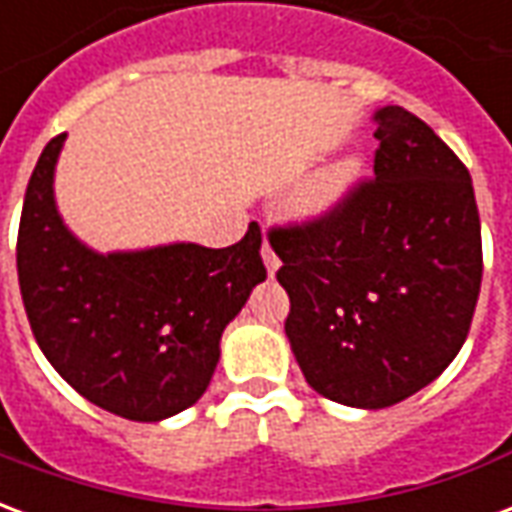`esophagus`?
Wrapping results in <instances>:
<instances>
[{"mask_svg": "<svg viewBox=\"0 0 512 512\" xmlns=\"http://www.w3.org/2000/svg\"><path fill=\"white\" fill-rule=\"evenodd\" d=\"M263 263H266V268H268V277H274L279 268V257H277V252L271 249V244H268V241L263 244Z\"/></svg>", "mask_w": 512, "mask_h": 512, "instance_id": "esophagus-1", "label": "esophagus"}]
</instances>
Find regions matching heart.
Returning a JSON list of instances; mask_svg holds the SVG:
<instances>
[{"label": "heart", "mask_w": 512, "mask_h": 512, "mask_svg": "<svg viewBox=\"0 0 512 512\" xmlns=\"http://www.w3.org/2000/svg\"><path fill=\"white\" fill-rule=\"evenodd\" d=\"M356 164H340L332 172H326L321 180L312 183V189L304 194L301 208L307 213H326L332 211L337 202L345 200V194L354 189Z\"/></svg>", "instance_id": "heart-1"}]
</instances>
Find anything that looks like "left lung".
<instances>
[{
  "label": "left lung",
  "mask_w": 512,
  "mask_h": 512,
  "mask_svg": "<svg viewBox=\"0 0 512 512\" xmlns=\"http://www.w3.org/2000/svg\"><path fill=\"white\" fill-rule=\"evenodd\" d=\"M373 178L332 211L271 227L290 348L318 395L386 408L461 351L483 282L469 169L403 106L376 112Z\"/></svg>",
  "instance_id": "8db88e82"
}]
</instances>
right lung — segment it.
<instances>
[{
  "label": "right lung",
  "instance_id": "right-lung-1",
  "mask_svg": "<svg viewBox=\"0 0 512 512\" xmlns=\"http://www.w3.org/2000/svg\"><path fill=\"white\" fill-rule=\"evenodd\" d=\"M43 147L18 224L16 266L29 326L51 367L104 411L158 422L211 384L219 340L266 279L257 222L233 246L172 244L95 255L62 224L54 164Z\"/></svg>",
  "mask_w": 512,
  "mask_h": 512
}]
</instances>
